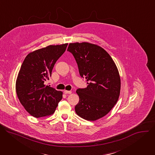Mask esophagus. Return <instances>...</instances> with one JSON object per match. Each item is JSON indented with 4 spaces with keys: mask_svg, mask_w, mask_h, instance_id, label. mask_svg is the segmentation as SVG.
Returning <instances> with one entry per match:
<instances>
[{
    "mask_svg": "<svg viewBox=\"0 0 155 155\" xmlns=\"http://www.w3.org/2000/svg\"><path fill=\"white\" fill-rule=\"evenodd\" d=\"M64 94H71V93H72V91H67V90H64Z\"/></svg>",
    "mask_w": 155,
    "mask_h": 155,
    "instance_id": "34e87169",
    "label": "esophagus"
}]
</instances>
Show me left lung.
Instances as JSON below:
<instances>
[{"label": "left lung", "mask_w": 155, "mask_h": 155, "mask_svg": "<svg viewBox=\"0 0 155 155\" xmlns=\"http://www.w3.org/2000/svg\"><path fill=\"white\" fill-rule=\"evenodd\" d=\"M68 51L74 56L79 74L87 84L76 91L79 102L75 112L84 120H98L112 110L119 98L121 81L117 66L104 49L94 44L70 43Z\"/></svg>", "instance_id": "1"}]
</instances>
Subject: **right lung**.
Wrapping results in <instances>:
<instances>
[{
  "instance_id": "right-lung-1",
  "label": "right lung",
  "mask_w": 155,
  "mask_h": 155,
  "mask_svg": "<svg viewBox=\"0 0 155 155\" xmlns=\"http://www.w3.org/2000/svg\"><path fill=\"white\" fill-rule=\"evenodd\" d=\"M68 45H49L35 50L27 55L21 65L16 82V94L26 111L35 118L53 114L62 98V92L46 86L45 81Z\"/></svg>"
}]
</instances>
